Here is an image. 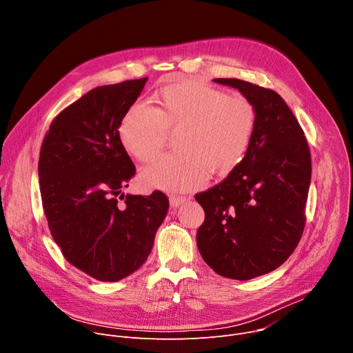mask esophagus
Listing matches in <instances>:
<instances>
[{
    "mask_svg": "<svg viewBox=\"0 0 353 353\" xmlns=\"http://www.w3.org/2000/svg\"><path fill=\"white\" fill-rule=\"evenodd\" d=\"M187 198L185 196H183V195H172L170 198H169V203H170V207H179V205H181L184 201H185Z\"/></svg>",
    "mask_w": 353,
    "mask_h": 353,
    "instance_id": "esophagus-1",
    "label": "esophagus"
}]
</instances>
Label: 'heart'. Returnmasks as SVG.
<instances>
[{
    "mask_svg": "<svg viewBox=\"0 0 353 353\" xmlns=\"http://www.w3.org/2000/svg\"><path fill=\"white\" fill-rule=\"evenodd\" d=\"M158 108L132 105L124 114L119 134L123 146L135 159L155 161L177 134L176 149L146 168L142 181L168 191L203 187L211 176L234 170L244 159L257 127V108L243 94L201 81L184 79L159 89Z\"/></svg>",
    "mask_w": 353,
    "mask_h": 353,
    "instance_id": "1",
    "label": "heart"
}]
</instances>
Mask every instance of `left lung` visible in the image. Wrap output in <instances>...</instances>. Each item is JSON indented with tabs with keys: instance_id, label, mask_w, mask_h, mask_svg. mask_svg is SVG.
I'll use <instances>...</instances> for the list:
<instances>
[{
	"instance_id": "obj_1",
	"label": "left lung",
	"mask_w": 353,
	"mask_h": 353,
	"mask_svg": "<svg viewBox=\"0 0 353 353\" xmlns=\"http://www.w3.org/2000/svg\"><path fill=\"white\" fill-rule=\"evenodd\" d=\"M257 108V127L243 162L219 184L195 194L205 212L196 244L219 275L247 281L268 274L293 253L306 225L312 179L307 139L272 89L233 78Z\"/></svg>"
}]
</instances>
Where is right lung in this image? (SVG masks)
I'll use <instances>...</instances> for the list:
<instances>
[{"label": "right lung", "instance_id": "1", "mask_svg": "<svg viewBox=\"0 0 353 353\" xmlns=\"http://www.w3.org/2000/svg\"><path fill=\"white\" fill-rule=\"evenodd\" d=\"M148 78L97 86L60 112L44 135L39 183L50 232L65 260L89 276L120 281L150 254L169 199L124 195L135 166L119 127Z\"/></svg>", "mask_w": 353, "mask_h": 353}]
</instances>
